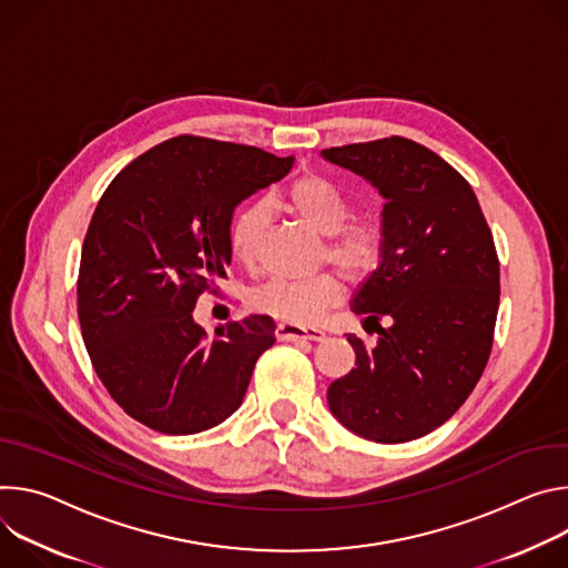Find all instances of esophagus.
I'll return each instance as SVG.
<instances>
[{"instance_id": "34e87169", "label": "esophagus", "mask_w": 568, "mask_h": 568, "mask_svg": "<svg viewBox=\"0 0 568 568\" xmlns=\"http://www.w3.org/2000/svg\"><path fill=\"white\" fill-rule=\"evenodd\" d=\"M275 336H277V341H291V343H295V341H311V343H318V341H323V338H325V334H323L321 329H313V327H300V325H288V323L277 325Z\"/></svg>"}]
</instances>
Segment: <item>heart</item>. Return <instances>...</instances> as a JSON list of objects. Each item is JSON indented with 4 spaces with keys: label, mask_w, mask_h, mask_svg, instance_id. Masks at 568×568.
Listing matches in <instances>:
<instances>
[{
    "label": "heart",
    "mask_w": 568,
    "mask_h": 568,
    "mask_svg": "<svg viewBox=\"0 0 568 568\" xmlns=\"http://www.w3.org/2000/svg\"><path fill=\"white\" fill-rule=\"evenodd\" d=\"M286 207L300 216L313 232L332 236L327 257L349 280H363L382 260L384 232L372 219H352L349 203L341 189L318 173L295 178L284 192ZM271 223L266 203L243 207L230 227V247L234 257L252 266L260 257V245ZM343 300V284L334 273L308 280H271L255 295L252 306L288 325H313L323 313Z\"/></svg>",
    "instance_id": "1"
}]
</instances>
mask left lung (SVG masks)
<instances>
[{"instance_id":"left-lung-1","label":"left lung","mask_w":568,"mask_h":568,"mask_svg":"<svg viewBox=\"0 0 568 568\" xmlns=\"http://www.w3.org/2000/svg\"><path fill=\"white\" fill-rule=\"evenodd\" d=\"M321 155L386 201L382 260L349 300L376 345L347 334L356 367L329 386V410L372 443H408L443 426L485 369L500 293L494 239L469 182L413 140Z\"/></svg>"}]
</instances>
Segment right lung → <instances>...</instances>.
<instances>
[{"label":"right lung","instance_id":"1","mask_svg":"<svg viewBox=\"0 0 568 568\" xmlns=\"http://www.w3.org/2000/svg\"><path fill=\"white\" fill-rule=\"evenodd\" d=\"M293 162L180 135L108 184L83 241L79 321L99 379L144 426L201 433L241 406L275 323L247 316L210 338L194 308L232 262L234 210Z\"/></svg>","mask_w":568,"mask_h":568}]
</instances>
